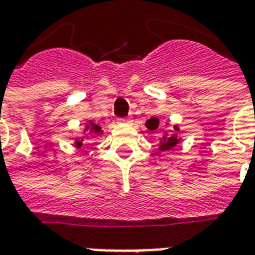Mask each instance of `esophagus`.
I'll return each instance as SVG.
<instances>
[{"label": "esophagus", "mask_w": 255, "mask_h": 255, "mask_svg": "<svg viewBox=\"0 0 255 255\" xmlns=\"http://www.w3.org/2000/svg\"><path fill=\"white\" fill-rule=\"evenodd\" d=\"M129 122H131V120H129L128 117H123V119H119V123H120V124H126V123H129Z\"/></svg>", "instance_id": "34e87169"}]
</instances>
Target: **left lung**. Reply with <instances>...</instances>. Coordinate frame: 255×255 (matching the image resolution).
Returning a JSON list of instances; mask_svg holds the SVG:
<instances>
[{
  "label": "left lung",
  "mask_w": 255,
  "mask_h": 255,
  "mask_svg": "<svg viewBox=\"0 0 255 255\" xmlns=\"http://www.w3.org/2000/svg\"><path fill=\"white\" fill-rule=\"evenodd\" d=\"M158 124H160L158 119L151 117L150 120H147V122H146V127L153 131V129H157ZM175 129H176V131H179V129H177V127H175ZM177 142H179V138H177L176 133H173V135H166L165 138H162V140H161L160 149L161 150H169V149H172V147H175V146L177 144Z\"/></svg>",
  "instance_id": "1"
}]
</instances>
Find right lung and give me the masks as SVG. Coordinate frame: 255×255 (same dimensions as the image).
<instances>
[{"instance_id": "1", "label": "right lung", "mask_w": 255, "mask_h": 255, "mask_svg": "<svg viewBox=\"0 0 255 255\" xmlns=\"http://www.w3.org/2000/svg\"><path fill=\"white\" fill-rule=\"evenodd\" d=\"M100 132H101V127L98 126V124H95V123H93V122H90L89 124L86 126V129H84L86 136L89 135V136H91V138H93V136H95V135H98ZM86 136H84V138H86ZM82 142H83V138L80 139V140H76V146H78V147H80V146L83 144Z\"/></svg>"}]
</instances>
